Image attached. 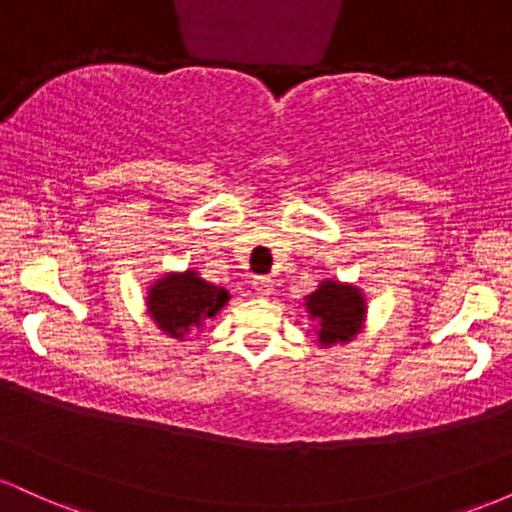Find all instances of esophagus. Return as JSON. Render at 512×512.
Here are the masks:
<instances>
[{"label": "esophagus", "instance_id": "34e87169", "mask_svg": "<svg viewBox=\"0 0 512 512\" xmlns=\"http://www.w3.org/2000/svg\"><path fill=\"white\" fill-rule=\"evenodd\" d=\"M252 289L260 293V296H272L274 281L269 279V276H255V279H252Z\"/></svg>", "mask_w": 512, "mask_h": 512}]
</instances>
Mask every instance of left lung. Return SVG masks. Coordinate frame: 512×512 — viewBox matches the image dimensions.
Returning a JSON list of instances; mask_svg holds the SVG:
<instances>
[{
	"label": "left lung",
	"instance_id": "left-lung-1",
	"mask_svg": "<svg viewBox=\"0 0 512 512\" xmlns=\"http://www.w3.org/2000/svg\"><path fill=\"white\" fill-rule=\"evenodd\" d=\"M303 308L308 320L315 322V344L320 349L354 342L366 327V293L349 281L322 279L313 293L303 296Z\"/></svg>",
	"mask_w": 512,
	"mask_h": 512
}]
</instances>
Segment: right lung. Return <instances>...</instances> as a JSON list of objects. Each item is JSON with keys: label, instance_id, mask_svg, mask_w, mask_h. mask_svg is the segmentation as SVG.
<instances>
[{"label": "right lung", "instance_id": "obj_1", "mask_svg": "<svg viewBox=\"0 0 512 512\" xmlns=\"http://www.w3.org/2000/svg\"><path fill=\"white\" fill-rule=\"evenodd\" d=\"M228 301L231 293L223 286L211 284L195 267H187L151 281L144 303L158 330L175 342H187V337L202 332Z\"/></svg>", "mask_w": 512, "mask_h": 512}]
</instances>
